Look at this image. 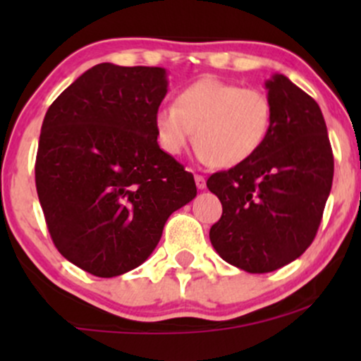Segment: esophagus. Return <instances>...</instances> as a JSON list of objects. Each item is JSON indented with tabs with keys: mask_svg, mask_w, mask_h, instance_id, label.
I'll return each mask as SVG.
<instances>
[{
	"mask_svg": "<svg viewBox=\"0 0 361 361\" xmlns=\"http://www.w3.org/2000/svg\"><path fill=\"white\" fill-rule=\"evenodd\" d=\"M195 183H197V188H198V190H204L205 186H207L205 178L202 176V175H195Z\"/></svg>",
	"mask_w": 361,
	"mask_h": 361,
	"instance_id": "34e87169",
	"label": "esophagus"
}]
</instances>
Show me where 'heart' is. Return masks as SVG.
I'll return each instance as SVG.
<instances>
[{
    "label": "heart",
    "mask_w": 361,
    "mask_h": 361,
    "mask_svg": "<svg viewBox=\"0 0 361 361\" xmlns=\"http://www.w3.org/2000/svg\"><path fill=\"white\" fill-rule=\"evenodd\" d=\"M271 123L273 105L264 91L219 78L185 86L175 105L161 106L154 115L157 142L168 156H180L195 130L200 161L219 168L251 159L267 142Z\"/></svg>",
    "instance_id": "heart-1"
}]
</instances>
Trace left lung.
<instances>
[{
    "mask_svg": "<svg viewBox=\"0 0 361 361\" xmlns=\"http://www.w3.org/2000/svg\"><path fill=\"white\" fill-rule=\"evenodd\" d=\"M264 86L273 105L267 142L251 159L207 180L222 204L210 243L224 261L250 273L279 270L312 244L334 173L316 100L283 74Z\"/></svg>",
    "mask_w": 361,
    "mask_h": 361,
    "instance_id": "obj_1",
    "label": "left lung"
}]
</instances>
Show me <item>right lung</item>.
Wrapping results in <instances>:
<instances>
[{
    "instance_id": "right-lung-1",
    "label": "right lung",
    "mask_w": 361,
    "mask_h": 361,
    "mask_svg": "<svg viewBox=\"0 0 361 361\" xmlns=\"http://www.w3.org/2000/svg\"><path fill=\"white\" fill-rule=\"evenodd\" d=\"M163 68L103 62L49 106L35 186L57 251L111 279L137 268L175 210L197 197L192 173L157 144Z\"/></svg>"
}]
</instances>
